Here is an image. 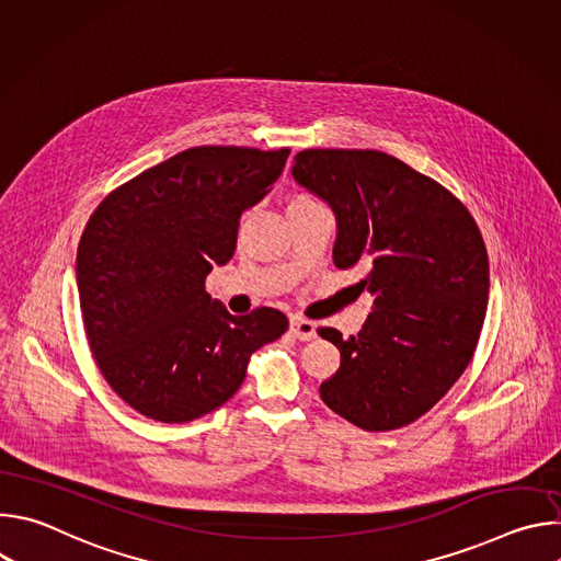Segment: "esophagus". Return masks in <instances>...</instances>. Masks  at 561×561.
<instances>
[{
	"mask_svg": "<svg viewBox=\"0 0 561 561\" xmlns=\"http://www.w3.org/2000/svg\"><path fill=\"white\" fill-rule=\"evenodd\" d=\"M290 335L299 342H308L314 337V322L310 319L301 317V314H293L290 317Z\"/></svg>",
	"mask_w": 561,
	"mask_h": 561,
	"instance_id": "obj_1",
	"label": "esophagus"
}]
</instances>
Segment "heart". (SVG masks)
Listing matches in <instances>:
<instances>
[{"label": "heart", "mask_w": 561, "mask_h": 561, "mask_svg": "<svg viewBox=\"0 0 561 561\" xmlns=\"http://www.w3.org/2000/svg\"><path fill=\"white\" fill-rule=\"evenodd\" d=\"M312 204H317V202L308 193H299V195L290 197V202H288V206H312Z\"/></svg>", "instance_id": "b5f03b06"}]
</instances>
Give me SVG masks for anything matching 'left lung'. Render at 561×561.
<instances>
[{"instance_id": "left-lung-1", "label": "left lung", "mask_w": 561, "mask_h": 561, "mask_svg": "<svg viewBox=\"0 0 561 561\" xmlns=\"http://www.w3.org/2000/svg\"><path fill=\"white\" fill-rule=\"evenodd\" d=\"M293 178L337 217L335 266H364L373 312L357 335L317 329L340 348L319 394L362 431L426 415L470 364L489 304V253L468 208L381 150L308 148Z\"/></svg>"}]
</instances>
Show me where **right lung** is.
<instances>
[{
  "instance_id": "add662e5",
  "label": "right lung",
  "mask_w": 561,
  "mask_h": 561,
  "mask_svg": "<svg viewBox=\"0 0 561 561\" xmlns=\"http://www.w3.org/2000/svg\"><path fill=\"white\" fill-rule=\"evenodd\" d=\"M290 148L195 146L111 191L77 249L79 306L108 386L137 413L193 422L237 392L282 310L230 314L204 290L239 217L271 193Z\"/></svg>"
}]
</instances>
